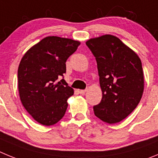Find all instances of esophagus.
Masks as SVG:
<instances>
[{"label": "esophagus", "instance_id": "34e87169", "mask_svg": "<svg viewBox=\"0 0 158 158\" xmlns=\"http://www.w3.org/2000/svg\"><path fill=\"white\" fill-rule=\"evenodd\" d=\"M78 92H79L80 94H84L86 92V89H78Z\"/></svg>", "mask_w": 158, "mask_h": 158}]
</instances>
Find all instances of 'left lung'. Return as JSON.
<instances>
[{
  "label": "left lung",
  "instance_id": "left-lung-1",
  "mask_svg": "<svg viewBox=\"0 0 158 158\" xmlns=\"http://www.w3.org/2000/svg\"><path fill=\"white\" fill-rule=\"evenodd\" d=\"M95 56L102 91L95 116L108 123L123 120L137 107L144 89L140 58L116 36L102 35L86 42Z\"/></svg>",
  "mask_w": 158,
  "mask_h": 158
}]
</instances>
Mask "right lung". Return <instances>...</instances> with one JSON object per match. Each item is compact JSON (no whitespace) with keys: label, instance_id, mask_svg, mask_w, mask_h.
Returning a JSON list of instances; mask_svg holds the SVG:
<instances>
[{"label":"right lung","instance_id":"obj_1","mask_svg":"<svg viewBox=\"0 0 158 158\" xmlns=\"http://www.w3.org/2000/svg\"><path fill=\"white\" fill-rule=\"evenodd\" d=\"M80 42L49 36L24 54L18 69L19 98L28 113L45 126L57 123L64 116L68 99L74 90L62 79L68 58Z\"/></svg>","mask_w":158,"mask_h":158}]
</instances>
